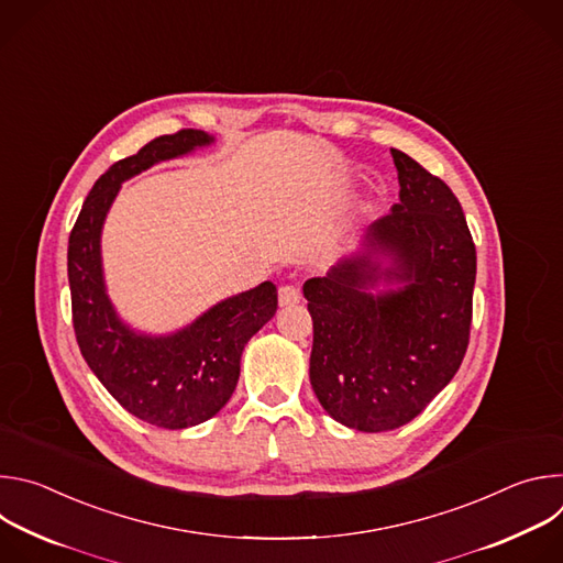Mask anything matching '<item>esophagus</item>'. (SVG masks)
<instances>
[{"mask_svg": "<svg viewBox=\"0 0 563 563\" xmlns=\"http://www.w3.org/2000/svg\"><path fill=\"white\" fill-rule=\"evenodd\" d=\"M300 300V289L296 285H283L278 289V302L280 307H287V305H294Z\"/></svg>", "mask_w": 563, "mask_h": 563, "instance_id": "34e87169", "label": "esophagus"}]
</instances>
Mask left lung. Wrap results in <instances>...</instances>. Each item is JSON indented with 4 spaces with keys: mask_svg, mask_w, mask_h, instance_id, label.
<instances>
[{
    "mask_svg": "<svg viewBox=\"0 0 563 563\" xmlns=\"http://www.w3.org/2000/svg\"><path fill=\"white\" fill-rule=\"evenodd\" d=\"M398 205L367 231L394 261L352 256L302 285L313 320L309 380L325 412L361 432L410 423L456 374L472 323L476 250L452 189L391 148ZM401 287L374 297L383 274Z\"/></svg>",
    "mask_w": 563,
    "mask_h": 563,
    "instance_id": "obj_1",
    "label": "left lung"
}]
</instances>
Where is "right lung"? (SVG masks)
I'll use <instances>...</instances> for the list:
<instances>
[{
    "label": "right lung",
    "mask_w": 563,
    "mask_h": 563,
    "mask_svg": "<svg viewBox=\"0 0 563 563\" xmlns=\"http://www.w3.org/2000/svg\"><path fill=\"white\" fill-rule=\"evenodd\" d=\"M211 142L205 131L183 129L118 159L93 185L68 238V285L79 352L126 412L165 430L198 426L224 408L240 376V356L276 313L278 291L265 280L213 305L172 336L135 334L107 296L100 233L124 180Z\"/></svg>",
    "instance_id": "right-lung-1"
}]
</instances>
